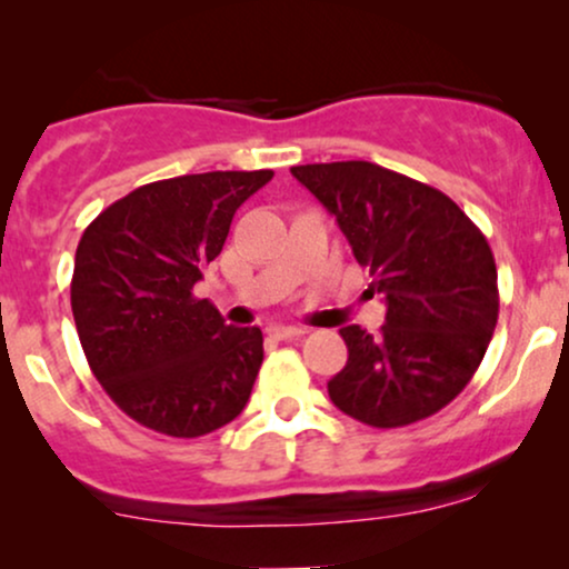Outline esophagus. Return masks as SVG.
<instances>
[{"label": "esophagus", "mask_w": 569, "mask_h": 569, "mask_svg": "<svg viewBox=\"0 0 569 569\" xmlns=\"http://www.w3.org/2000/svg\"><path fill=\"white\" fill-rule=\"evenodd\" d=\"M267 331H270V337H276V339H297V337L307 335L305 326H286V323H272Z\"/></svg>", "instance_id": "34e87169"}]
</instances>
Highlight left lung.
Segmentation results:
<instances>
[{"mask_svg":"<svg viewBox=\"0 0 569 569\" xmlns=\"http://www.w3.org/2000/svg\"><path fill=\"white\" fill-rule=\"evenodd\" d=\"M293 179L323 202L388 305L380 335L339 329L348 363L335 407L371 428L436 415L471 382L498 323V267L485 232L439 189L367 160L312 162Z\"/></svg>","mask_w":569,"mask_h":569,"instance_id":"8db88e82","label":"left lung"}]
</instances>
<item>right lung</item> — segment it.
I'll list each match as a JSON object with an SVG mask.
<instances>
[{
    "label": "right lung",
    "instance_id": "1",
    "mask_svg": "<svg viewBox=\"0 0 569 569\" xmlns=\"http://www.w3.org/2000/svg\"><path fill=\"white\" fill-rule=\"evenodd\" d=\"M272 171L152 181L82 232L71 312L90 371L139 426L198 439L243 411L262 367V331L221 321L194 283L221 253L232 217Z\"/></svg>",
    "mask_w": 569,
    "mask_h": 569
}]
</instances>
